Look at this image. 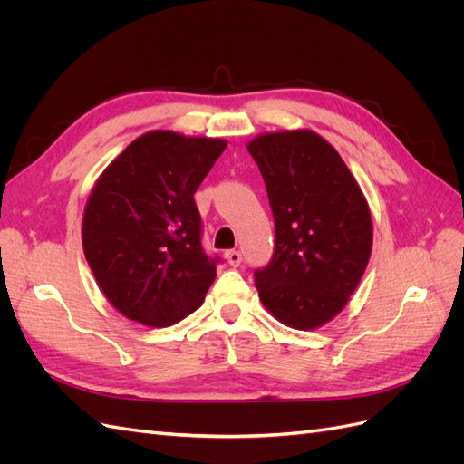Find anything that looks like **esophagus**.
I'll return each mask as SVG.
<instances>
[{"mask_svg":"<svg viewBox=\"0 0 464 464\" xmlns=\"http://www.w3.org/2000/svg\"><path fill=\"white\" fill-rule=\"evenodd\" d=\"M227 261L232 265V266H237L242 263V254L237 249H230L227 251Z\"/></svg>","mask_w":464,"mask_h":464,"instance_id":"esophagus-1","label":"esophagus"}]
</instances>
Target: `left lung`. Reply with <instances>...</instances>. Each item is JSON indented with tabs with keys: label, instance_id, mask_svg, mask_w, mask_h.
I'll return each instance as SVG.
<instances>
[{
	"label": "left lung",
	"instance_id": "left-lung-1",
	"mask_svg": "<svg viewBox=\"0 0 464 464\" xmlns=\"http://www.w3.org/2000/svg\"><path fill=\"white\" fill-rule=\"evenodd\" d=\"M275 217V254L257 269L263 305L310 331L343 312L372 254L366 198L341 154L310 130L263 133L247 145Z\"/></svg>",
	"mask_w": 464,
	"mask_h": 464
}]
</instances>
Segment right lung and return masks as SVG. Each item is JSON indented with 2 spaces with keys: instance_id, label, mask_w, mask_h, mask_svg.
<instances>
[{
  "instance_id": "add662e5",
  "label": "right lung",
  "mask_w": 464,
  "mask_h": 464,
  "mask_svg": "<svg viewBox=\"0 0 464 464\" xmlns=\"http://www.w3.org/2000/svg\"><path fill=\"white\" fill-rule=\"evenodd\" d=\"M224 149V139L149 131L96 179L82 215V249L121 315L170 327L203 304L218 257L201 246L193 193Z\"/></svg>"
}]
</instances>
